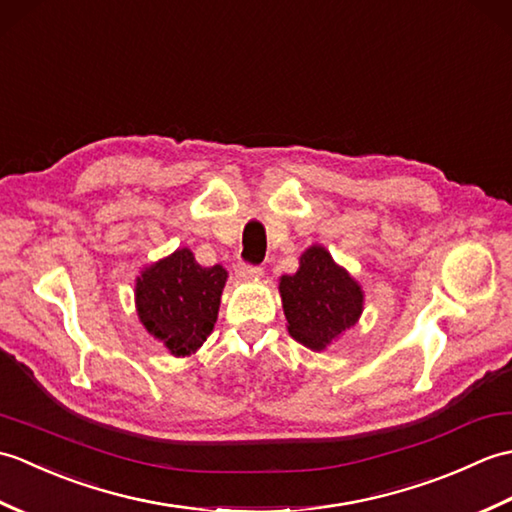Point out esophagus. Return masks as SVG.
Here are the masks:
<instances>
[{
    "label": "esophagus",
    "instance_id": "obj_1",
    "mask_svg": "<svg viewBox=\"0 0 512 512\" xmlns=\"http://www.w3.org/2000/svg\"><path fill=\"white\" fill-rule=\"evenodd\" d=\"M262 275V268L259 266H250V264H239L237 266V277L242 281H253Z\"/></svg>",
    "mask_w": 512,
    "mask_h": 512
}]
</instances>
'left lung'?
Listing matches in <instances>:
<instances>
[{"instance_id": "obj_1", "label": "left lung", "mask_w": 512, "mask_h": 512, "mask_svg": "<svg viewBox=\"0 0 512 512\" xmlns=\"http://www.w3.org/2000/svg\"><path fill=\"white\" fill-rule=\"evenodd\" d=\"M279 295L290 336L317 352L356 325L365 301L358 281L319 244L306 248L295 275L279 279Z\"/></svg>"}]
</instances>
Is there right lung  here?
<instances>
[{
    "instance_id": "obj_1",
    "label": "right lung",
    "mask_w": 512,
    "mask_h": 512,
    "mask_svg": "<svg viewBox=\"0 0 512 512\" xmlns=\"http://www.w3.org/2000/svg\"><path fill=\"white\" fill-rule=\"evenodd\" d=\"M228 273L202 268L189 248H178L136 277V310L145 330L173 356H191L213 332Z\"/></svg>"
}]
</instances>
